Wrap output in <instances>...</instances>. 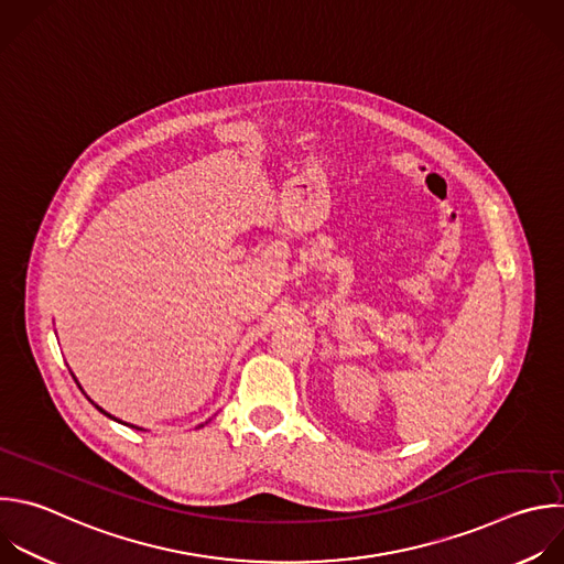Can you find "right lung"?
<instances>
[{
  "label": "right lung",
  "mask_w": 564,
  "mask_h": 564,
  "mask_svg": "<svg viewBox=\"0 0 564 564\" xmlns=\"http://www.w3.org/2000/svg\"><path fill=\"white\" fill-rule=\"evenodd\" d=\"M93 405H95V403H93ZM95 408H97V410H99V412H104V410H101V408H99V405H95ZM104 414H106V412H104ZM106 416H110V414H106ZM110 419H112V416H110ZM115 421H117V419H115ZM119 423H121V421H119ZM123 425H126V423H123ZM130 427H132V425H130ZM134 430H139V427H134Z\"/></svg>",
  "instance_id": "1"
}]
</instances>
